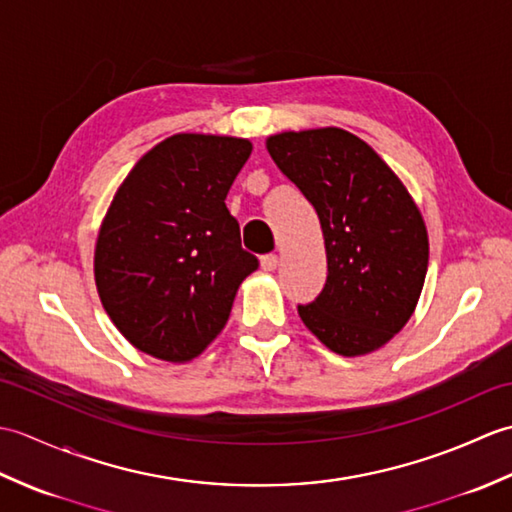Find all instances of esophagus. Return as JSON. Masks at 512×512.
Listing matches in <instances>:
<instances>
[{"instance_id":"1","label":"esophagus","mask_w":512,"mask_h":512,"mask_svg":"<svg viewBox=\"0 0 512 512\" xmlns=\"http://www.w3.org/2000/svg\"><path fill=\"white\" fill-rule=\"evenodd\" d=\"M279 266V257L277 255H264L262 257V268L266 270V273H270V270H275Z\"/></svg>"}]
</instances>
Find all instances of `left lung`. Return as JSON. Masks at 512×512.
Wrapping results in <instances>:
<instances>
[{"label":"left lung","mask_w":512,"mask_h":512,"mask_svg":"<svg viewBox=\"0 0 512 512\" xmlns=\"http://www.w3.org/2000/svg\"><path fill=\"white\" fill-rule=\"evenodd\" d=\"M266 149L314 206L325 239L328 281L299 306L301 321L341 356L378 350L405 328L427 277L420 209L387 162L341 127L281 132Z\"/></svg>","instance_id":"1"}]
</instances>
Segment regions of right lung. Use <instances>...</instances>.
<instances>
[{
    "label": "right lung",
    "mask_w": 512,
    "mask_h": 512,
    "mask_svg": "<svg viewBox=\"0 0 512 512\" xmlns=\"http://www.w3.org/2000/svg\"><path fill=\"white\" fill-rule=\"evenodd\" d=\"M253 145L246 138L176 134L127 173L99 228L96 290L136 350L160 361L200 356L257 270L226 193Z\"/></svg>",
    "instance_id": "1"
}]
</instances>
